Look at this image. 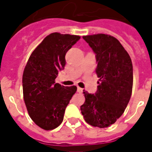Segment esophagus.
<instances>
[{
    "label": "esophagus",
    "mask_w": 152,
    "mask_h": 152,
    "mask_svg": "<svg viewBox=\"0 0 152 152\" xmlns=\"http://www.w3.org/2000/svg\"><path fill=\"white\" fill-rule=\"evenodd\" d=\"M77 92L80 93V94H81V93H83V89H82V88H80V87H79V86H77Z\"/></svg>",
    "instance_id": "34e87169"
}]
</instances>
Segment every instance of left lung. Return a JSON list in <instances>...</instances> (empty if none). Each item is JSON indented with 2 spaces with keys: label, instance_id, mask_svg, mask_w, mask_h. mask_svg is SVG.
<instances>
[{
  "label": "left lung",
  "instance_id": "8db88e82",
  "mask_svg": "<svg viewBox=\"0 0 152 152\" xmlns=\"http://www.w3.org/2000/svg\"><path fill=\"white\" fill-rule=\"evenodd\" d=\"M96 54L99 78L95 94L84 91L80 106L85 121L94 127L107 128L121 117L129 102L133 89V64L127 51L112 36H84Z\"/></svg>",
  "mask_w": 152,
  "mask_h": 152
}]
</instances>
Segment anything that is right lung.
Segmentation results:
<instances>
[{
    "label": "right lung",
    "instance_id": "obj_1",
    "mask_svg": "<svg viewBox=\"0 0 152 152\" xmlns=\"http://www.w3.org/2000/svg\"><path fill=\"white\" fill-rule=\"evenodd\" d=\"M80 38L76 35L51 33L33 50L25 66V105L31 120L45 130L61 124L66 106L76 92V86H61L55 83V78L65 66L66 52Z\"/></svg>",
    "mask_w": 152,
    "mask_h": 152
}]
</instances>
